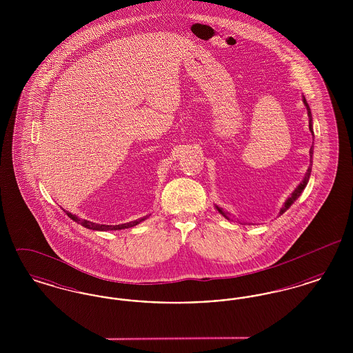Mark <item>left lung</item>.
<instances>
[{"label":"left lung","mask_w":353,"mask_h":353,"mask_svg":"<svg viewBox=\"0 0 353 353\" xmlns=\"http://www.w3.org/2000/svg\"><path fill=\"white\" fill-rule=\"evenodd\" d=\"M303 101H304V104H305V107H307V111H308V117L311 118V111H310V107H308V103H307V101H305V98H303ZM310 131H311V134H314V131H312V119H310ZM312 152H314V150H312V147H311V150H310V153H311V157H312ZM310 176H311V167H308V169H307V173H305V177H304V180H303L302 183L299 184V186L292 192V194L285 200V205H283V208L281 209V214H283L285 213V210L294 203V202L298 200V197L302 194L303 190H304V188L307 186V183H308V180H310ZM217 210H219V213L225 217L226 219H230V217H229V213H226V212H223L222 209H219V206H217Z\"/></svg>","instance_id":"8db88e82"}]
</instances>
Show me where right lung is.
<instances>
[{
	"instance_id": "add662e5",
	"label": "right lung",
	"mask_w": 353,
	"mask_h": 353,
	"mask_svg": "<svg viewBox=\"0 0 353 353\" xmlns=\"http://www.w3.org/2000/svg\"><path fill=\"white\" fill-rule=\"evenodd\" d=\"M66 214H68V217L71 219H74L75 222H78V223H81L82 226L84 228H87V229H91V230H99V232H107V230H117V229H121V228H128V226H134V225H137V223H140L141 221H144V219H147V216L145 217H143V219H136L134 222H130V223H124L123 226H120V225H101V223H95V222H91V221H87V219H81L79 217H77L75 214H71L70 212H66Z\"/></svg>"
}]
</instances>
